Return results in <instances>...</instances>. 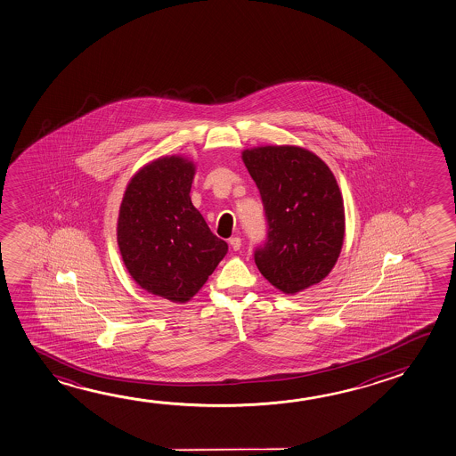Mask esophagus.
<instances>
[{
  "label": "esophagus",
  "instance_id": "34e87169",
  "mask_svg": "<svg viewBox=\"0 0 456 456\" xmlns=\"http://www.w3.org/2000/svg\"><path fill=\"white\" fill-rule=\"evenodd\" d=\"M230 246H232V250H240V246H242V240L238 236H234V238L230 240Z\"/></svg>",
  "mask_w": 456,
  "mask_h": 456
}]
</instances>
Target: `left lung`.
Returning <instances> with one entry per match:
<instances>
[{"label":"left lung","mask_w":456,"mask_h":456,"mask_svg":"<svg viewBox=\"0 0 456 456\" xmlns=\"http://www.w3.org/2000/svg\"><path fill=\"white\" fill-rule=\"evenodd\" d=\"M260 190L268 240L255 250L265 279L287 295L329 276L345 240V206L332 170L319 156L294 145L242 151Z\"/></svg>","instance_id":"8db88e82"}]
</instances>
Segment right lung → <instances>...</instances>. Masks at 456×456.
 I'll return each mask as SVG.
<instances>
[{
    "mask_svg": "<svg viewBox=\"0 0 456 456\" xmlns=\"http://www.w3.org/2000/svg\"><path fill=\"white\" fill-rule=\"evenodd\" d=\"M194 174V162L183 156L145 164L127 183L116 226L131 278L174 303L191 300L228 252L191 202Z\"/></svg>",
    "mask_w": 456,
    "mask_h": 456,
    "instance_id": "1",
    "label": "right lung"
}]
</instances>
